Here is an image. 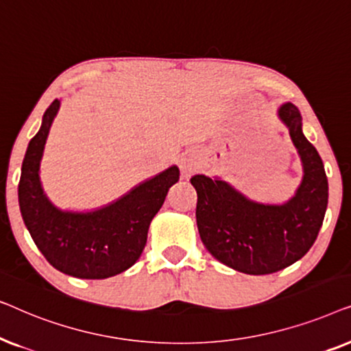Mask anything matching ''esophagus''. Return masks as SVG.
Returning <instances> with one entry per match:
<instances>
[{"label": "esophagus", "mask_w": 351, "mask_h": 351, "mask_svg": "<svg viewBox=\"0 0 351 351\" xmlns=\"http://www.w3.org/2000/svg\"><path fill=\"white\" fill-rule=\"evenodd\" d=\"M180 169H182V172H184L185 176H189L190 172H193L196 169L195 158L190 156V155H186V156L182 158V160H180Z\"/></svg>", "instance_id": "34e87169"}]
</instances>
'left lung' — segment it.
Returning a JSON list of instances; mask_svg holds the SVG:
<instances>
[{"label": "left lung", "instance_id": "1", "mask_svg": "<svg viewBox=\"0 0 351 351\" xmlns=\"http://www.w3.org/2000/svg\"><path fill=\"white\" fill-rule=\"evenodd\" d=\"M278 117L299 152L304 179L285 204L247 199L220 179L193 176L198 195L196 223L201 241L219 262L247 275H268L310 251L328 208V177L316 148L302 132L299 108L281 105Z\"/></svg>", "mask_w": 351, "mask_h": 351}]
</instances>
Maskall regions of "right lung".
<instances>
[{
    "mask_svg": "<svg viewBox=\"0 0 351 351\" xmlns=\"http://www.w3.org/2000/svg\"><path fill=\"white\" fill-rule=\"evenodd\" d=\"M59 107L60 100L56 99L45 112L41 129L28 143L19 182V206L33 241L52 267L75 278L104 280L138 261L152 219L179 180V167L171 166L93 213L57 209L43 191L40 161Z\"/></svg>",
    "mask_w": 351,
    "mask_h": 351,
    "instance_id": "add662e5",
    "label": "right lung"
}]
</instances>
